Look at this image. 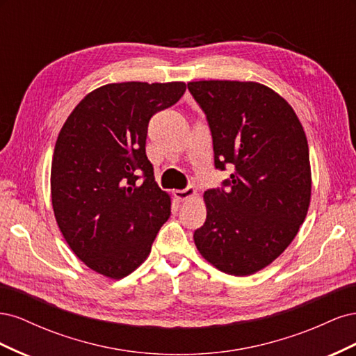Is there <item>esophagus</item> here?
<instances>
[{
    "label": "esophagus",
    "mask_w": 356,
    "mask_h": 356,
    "mask_svg": "<svg viewBox=\"0 0 356 356\" xmlns=\"http://www.w3.org/2000/svg\"><path fill=\"white\" fill-rule=\"evenodd\" d=\"M174 196L179 202H186V200H190L193 197H196L197 196V190L195 187H187L184 190H175Z\"/></svg>",
    "instance_id": "esophagus-1"
}]
</instances>
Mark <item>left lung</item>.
Instances as JSON below:
<instances>
[{
    "label": "left lung",
    "instance_id": "1",
    "mask_svg": "<svg viewBox=\"0 0 356 356\" xmlns=\"http://www.w3.org/2000/svg\"><path fill=\"white\" fill-rule=\"evenodd\" d=\"M188 90L207 114L215 168H233L229 190L204 191L200 255L218 270L250 276L294 241L310 204L305 129L281 95L257 81L200 80Z\"/></svg>",
    "mask_w": 356,
    "mask_h": 356
}]
</instances>
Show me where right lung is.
<instances>
[{
    "mask_svg": "<svg viewBox=\"0 0 356 356\" xmlns=\"http://www.w3.org/2000/svg\"><path fill=\"white\" fill-rule=\"evenodd\" d=\"M184 81L110 83L92 90L63 123L53 152L51 204L71 251L108 279H122L152 252L170 217L145 154L148 122L174 105ZM139 170L143 185L136 184Z\"/></svg>",
    "mask_w": 356,
    "mask_h": 356,
    "instance_id": "1",
    "label": "right lung"
}]
</instances>
